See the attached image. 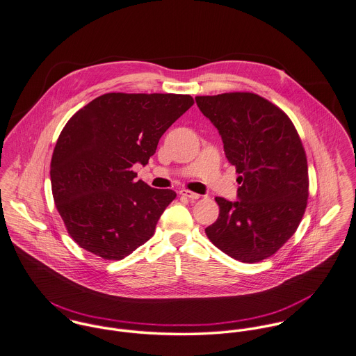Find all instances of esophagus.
Returning <instances> with one entry per match:
<instances>
[{"label":"esophagus","instance_id":"1","mask_svg":"<svg viewBox=\"0 0 356 356\" xmlns=\"http://www.w3.org/2000/svg\"><path fill=\"white\" fill-rule=\"evenodd\" d=\"M180 195H183V197H186V198H188V200H191V201H195V200H198V198L201 197L200 194L193 193V191H190V190H181V191H180Z\"/></svg>","mask_w":356,"mask_h":356}]
</instances>
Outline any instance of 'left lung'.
I'll list each match as a JSON object with an SVG mask.
<instances>
[{
	"instance_id": "8db88e82",
	"label": "left lung",
	"mask_w": 356,
	"mask_h": 356,
	"mask_svg": "<svg viewBox=\"0 0 356 356\" xmlns=\"http://www.w3.org/2000/svg\"><path fill=\"white\" fill-rule=\"evenodd\" d=\"M235 166L238 201L216 197L220 213L205 232L229 257L256 263L273 256L296 232L308 200V165L300 136L267 99L232 92L197 96Z\"/></svg>"
}]
</instances>
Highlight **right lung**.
<instances>
[{
  "label": "right lung",
  "mask_w": 356,
  "mask_h": 356,
  "mask_svg": "<svg viewBox=\"0 0 356 356\" xmlns=\"http://www.w3.org/2000/svg\"><path fill=\"white\" fill-rule=\"evenodd\" d=\"M193 104L190 95L106 93L69 120L54 149L51 184L82 249L122 260L154 235L176 193L136 181L132 166L148 163L161 136Z\"/></svg>",
  "instance_id": "1"
}]
</instances>
